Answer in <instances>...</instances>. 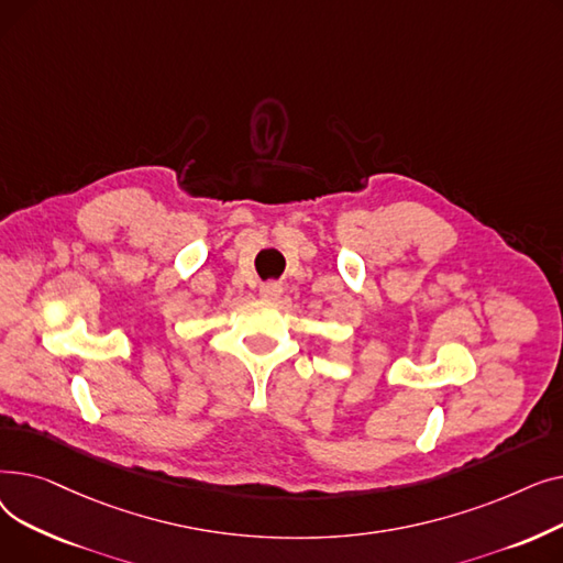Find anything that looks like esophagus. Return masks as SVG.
I'll return each instance as SVG.
<instances>
[{
	"label": "esophagus",
	"mask_w": 563,
	"mask_h": 563,
	"mask_svg": "<svg viewBox=\"0 0 563 563\" xmlns=\"http://www.w3.org/2000/svg\"><path fill=\"white\" fill-rule=\"evenodd\" d=\"M283 294V285L280 283H262L260 285V297L266 299V301H276Z\"/></svg>",
	"instance_id": "1"
}]
</instances>
